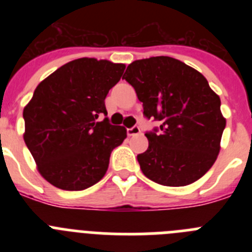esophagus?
<instances>
[{"mask_svg":"<svg viewBox=\"0 0 252 252\" xmlns=\"http://www.w3.org/2000/svg\"><path fill=\"white\" fill-rule=\"evenodd\" d=\"M140 132H141V130H140L139 126H133V127L127 128V135H128V136H135V135H139Z\"/></svg>","mask_w":252,"mask_h":252,"instance_id":"34e87169","label":"esophagus"}]
</instances>
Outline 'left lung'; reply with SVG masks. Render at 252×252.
I'll use <instances>...</instances> for the list:
<instances>
[{"instance_id": "8db88e82", "label": "left lung", "mask_w": 252, "mask_h": 252, "mask_svg": "<svg viewBox=\"0 0 252 252\" xmlns=\"http://www.w3.org/2000/svg\"><path fill=\"white\" fill-rule=\"evenodd\" d=\"M122 79L133 87L145 117L161 124L145 133L149 148L137 155L144 175L168 187L203 177L217 159L226 127L221 99L206 78L174 58L151 57L132 62Z\"/></svg>"}]
</instances>
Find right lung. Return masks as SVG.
Here are the masks:
<instances>
[{"instance_id": "add662e5", "label": "right lung", "mask_w": 252, "mask_h": 252, "mask_svg": "<svg viewBox=\"0 0 252 252\" xmlns=\"http://www.w3.org/2000/svg\"><path fill=\"white\" fill-rule=\"evenodd\" d=\"M125 64L81 58L51 73L24 108V140L45 180L64 190H83L102 179L126 128L107 116L104 99Z\"/></svg>"}]
</instances>
